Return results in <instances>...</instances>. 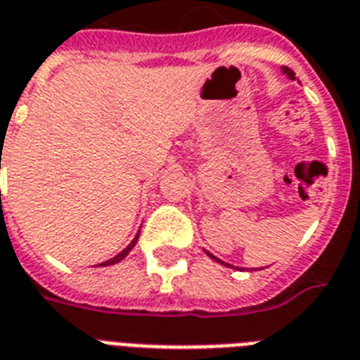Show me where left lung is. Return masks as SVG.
<instances>
[{
    "instance_id": "left-lung-1",
    "label": "left lung",
    "mask_w": 360,
    "mask_h": 360,
    "mask_svg": "<svg viewBox=\"0 0 360 360\" xmlns=\"http://www.w3.org/2000/svg\"><path fill=\"white\" fill-rule=\"evenodd\" d=\"M281 71H283V73H285L287 77H289V79H295V73H293V71H291V69H289V67H281ZM206 255H208V257H212V259H214V261H218V263H221V264H227V263H224V261H219L218 257H214V255H212L210 252H206ZM227 266H229V264H227ZM231 269H233V266H231Z\"/></svg>"
}]
</instances>
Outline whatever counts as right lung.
<instances>
[{"label":"right lung","mask_w":360,"mask_h":360,"mask_svg":"<svg viewBox=\"0 0 360 360\" xmlns=\"http://www.w3.org/2000/svg\"><path fill=\"white\" fill-rule=\"evenodd\" d=\"M139 235H141V231H139V233H136V236H135V238H133V240H131L129 246L125 248V250H122V252H120L118 255H116V257L108 259V261H103V263H101V264H97V266H108V264H116V263H120V261H122V259H124L125 255H127V253H129L131 250H133V248H135L136 240H139Z\"/></svg>","instance_id":"obj_1"}]
</instances>
